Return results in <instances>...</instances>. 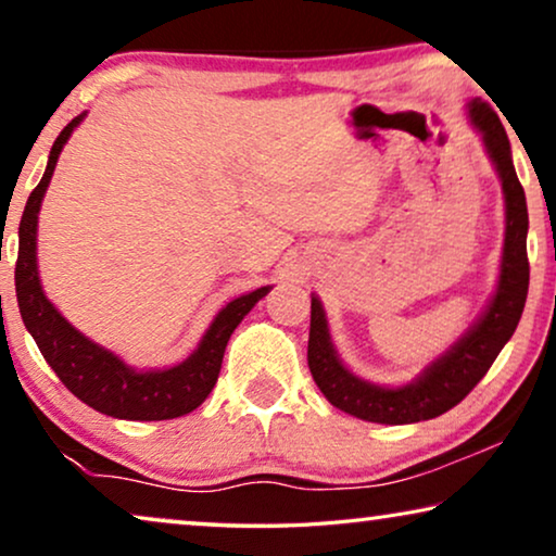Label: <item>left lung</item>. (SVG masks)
<instances>
[{
  "label": "left lung",
  "instance_id": "1",
  "mask_svg": "<svg viewBox=\"0 0 556 556\" xmlns=\"http://www.w3.org/2000/svg\"><path fill=\"white\" fill-rule=\"evenodd\" d=\"M468 113L473 126L483 134V143L489 149L493 164H496L506 200V240L496 295H493L481 321L451 352L432 362L413 384L397 387V390L364 382L339 362L329 337V326H326L321 301L314 295L311 299L308 331L311 377H314L318 390L324 392V397L333 407L344 409V413L359 417V420L407 425L432 420V417L453 409L485 377L501 349L514 337L523 314V303H527L529 293L527 197H523V187L514 169L511 143H508V136L496 113L481 98L468 103Z\"/></svg>",
  "mask_w": 556,
  "mask_h": 556
}]
</instances>
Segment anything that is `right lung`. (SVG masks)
I'll return each mask as SVG.
<instances>
[{
  "instance_id": "obj_1",
  "label": "right lung",
  "mask_w": 556,
  "mask_h": 556,
  "mask_svg": "<svg viewBox=\"0 0 556 556\" xmlns=\"http://www.w3.org/2000/svg\"><path fill=\"white\" fill-rule=\"evenodd\" d=\"M83 116L86 113L75 116L60 131L55 143H52L48 169H45L40 185L33 189L25 212H22L20 250L17 265H14V288H17L22 321L33 333L37 349L60 377V382L88 407L118 417V420H174V417L192 413L207 400L212 387L217 384L225 346L232 331L270 288L263 286L227 303L215 316L194 354L172 369L136 371L126 367L118 356L105 352L103 346L93 344L80 331H75L60 316V311L45 299L40 278H37L35 240L37 212H40L45 189H48L52 172H55L60 151H63L65 141L71 139L73 128L80 124Z\"/></svg>"
}]
</instances>
